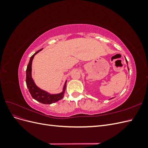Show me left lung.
I'll return each mask as SVG.
<instances>
[{
    "instance_id": "1",
    "label": "left lung",
    "mask_w": 148,
    "mask_h": 148,
    "mask_svg": "<svg viewBox=\"0 0 148 148\" xmlns=\"http://www.w3.org/2000/svg\"><path fill=\"white\" fill-rule=\"evenodd\" d=\"M125 60H126V62H127V64L128 65V61H127V59H126V58H125ZM128 67V71H129V69H128V66H127ZM112 99V98H111V99Z\"/></svg>"
}]
</instances>
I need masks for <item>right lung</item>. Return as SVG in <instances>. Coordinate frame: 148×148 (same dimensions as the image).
<instances>
[{
    "instance_id": "add662e5",
    "label": "right lung",
    "mask_w": 148,
    "mask_h": 148,
    "mask_svg": "<svg viewBox=\"0 0 148 148\" xmlns=\"http://www.w3.org/2000/svg\"><path fill=\"white\" fill-rule=\"evenodd\" d=\"M42 50V49L38 51L30 58V60L26 71V86H27L28 90L33 99L44 104H52V103L57 102L58 101L62 99L64 97L66 89V80L64 83L62 91L57 94H51L47 91L41 89L36 86V84H35L32 78V75H31V71H32V62L35 55L37 54L38 52Z\"/></svg>"
}]
</instances>
